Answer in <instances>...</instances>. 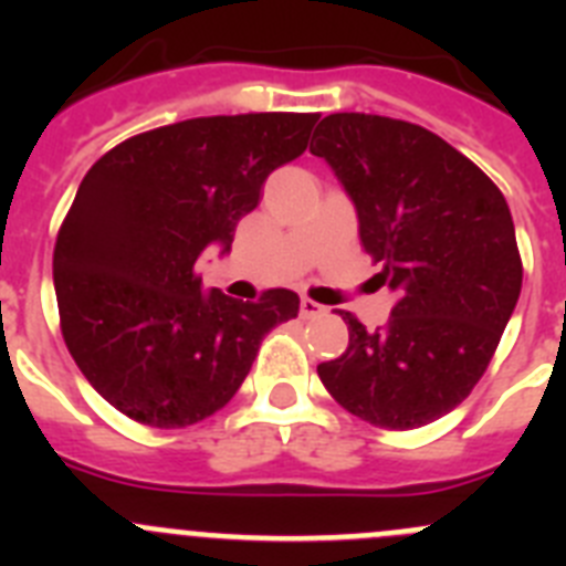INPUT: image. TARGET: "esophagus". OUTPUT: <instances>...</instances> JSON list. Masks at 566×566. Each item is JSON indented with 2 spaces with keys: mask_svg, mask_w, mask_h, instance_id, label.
<instances>
[{
  "mask_svg": "<svg viewBox=\"0 0 566 566\" xmlns=\"http://www.w3.org/2000/svg\"><path fill=\"white\" fill-rule=\"evenodd\" d=\"M319 314H326V308L319 306V303H314V300L308 297L300 300V317L312 319V317H319Z\"/></svg>",
  "mask_w": 566,
  "mask_h": 566,
  "instance_id": "34e87169",
  "label": "esophagus"
}]
</instances>
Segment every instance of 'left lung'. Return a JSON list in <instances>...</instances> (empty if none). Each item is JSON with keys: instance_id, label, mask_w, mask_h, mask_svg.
<instances>
[{"instance_id": "obj_1", "label": "left lung", "mask_w": 566, "mask_h": 566, "mask_svg": "<svg viewBox=\"0 0 566 566\" xmlns=\"http://www.w3.org/2000/svg\"><path fill=\"white\" fill-rule=\"evenodd\" d=\"M326 158L357 209L359 240L397 297L377 332L354 314L348 348L317 374L345 411L394 431L453 411L482 379L522 292L507 201L459 149L417 124L326 115Z\"/></svg>"}]
</instances>
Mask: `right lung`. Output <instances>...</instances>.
I'll return each mask as SVG.
<instances>
[{
    "label": "right lung",
    "instance_id": "1",
    "mask_svg": "<svg viewBox=\"0 0 566 566\" xmlns=\"http://www.w3.org/2000/svg\"><path fill=\"white\" fill-rule=\"evenodd\" d=\"M314 113L189 118L127 138L84 175L53 252L70 354L113 408L153 428L221 411L260 339L297 317L300 297L258 303L203 289L209 247L232 249L260 187L303 155Z\"/></svg>",
    "mask_w": 566,
    "mask_h": 566
}]
</instances>
